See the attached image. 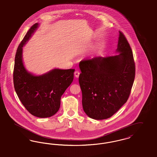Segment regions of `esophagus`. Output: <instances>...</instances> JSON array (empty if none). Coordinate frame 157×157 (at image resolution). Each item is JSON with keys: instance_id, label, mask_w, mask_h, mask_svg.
Returning <instances> with one entry per match:
<instances>
[{"instance_id": "34e87169", "label": "esophagus", "mask_w": 157, "mask_h": 157, "mask_svg": "<svg viewBox=\"0 0 157 157\" xmlns=\"http://www.w3.org/2000/svg\"><path fill=\"white\" fill-rule=\"evenodd\" d=\"M79 75H80V72L78 71H75V77L78 78L79 77Z\"/></svg>"}]
</instances>
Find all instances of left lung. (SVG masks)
<instances>
[{
	"mask_svg": "<svg viewBox=\"0 0 157 157\" xmlns=\"http://www.w3.org/2000/svg\"><path fill=\"white\" fill-rule=\"evenodd\" d=\"M117 52L79 63V84L84 111L89 117L104 120L114 115L127 102L134 83L136 66L132 49L119 31Z\"/></svg>",
	"mask_w": 157,
	"mask_h": 157,
	"instance_id": "1",
	"label": "left lung"
}]
</instances>
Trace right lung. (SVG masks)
Here are the masks:
<instances>
[{
    "label": "right lung",
    "instance_id": "right-lung-1",
    "mask_svg": "<svg viewBox=\"0 0 157 157\" xmlns=\"http://www.w3.org/2000/svg\"><path fill=\"white\" fill-rule=\"evenodd\" d=\"M38 26L35 23L19 45L14 59V87L22 104L33 116L52 117L59 111L61 97L73 80L75 69H54L36 76L27 72L22 61V47Z\"/></svg>",
    "mask_w": 157,
    "mask_h": 157
}]
</instances>
